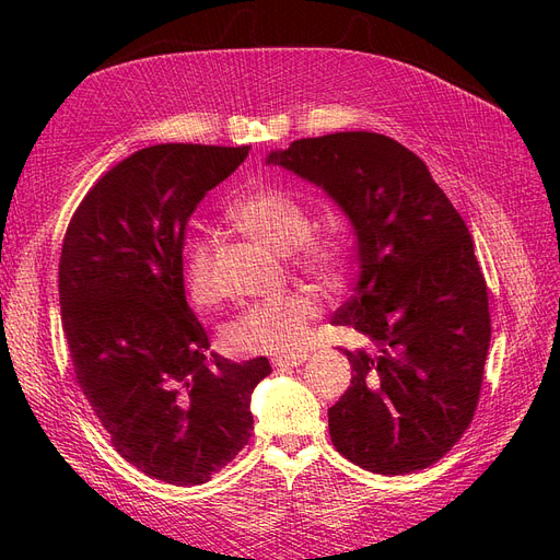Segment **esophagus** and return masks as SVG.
Returning a JSON list of instances; mask_svg holds the SVG:
<instances>
[{
	"label": "esophagus",
	"instance_id": "34e87169",
	"mask_svg": "<svg viewBox=\"0 0 560 560\" xmlns=\"http://www.w3.org/2000/svg\"><path fill=\"white\" fill-rule=\"evenodd\" d=\"M306 360H308L306 352H296V354H276V358L270 362H273L276 369H290V366L303 364Z\"/></svg>",
	"mask_w": 560,
	"mask_h": 560
}]
</instances>
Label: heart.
Masks as SVG:
<instances>
[{
  "label": "heart",
  "mask_w": 560,
  "mask_h": 560,
  "mask_svg": "<svg viewBox=\"0 0 560 560\" xmlns=\"http://www.w3.org/2000/svg\"><path fill=\"white\" fill-rule=\"evenodd\" d=\"M229 222L278 252H294V266L327 290L343 287L350 249L341 233L311 231L306 206L280 186H259L229 208ZM184 282L198 306H212L222 294L214 268L212 238H196L186 254ZM319 306L306 290H287L249 303L226 329V343L238 352H292L306 341Z\"/></svg>",
  "instance_id": "b5f03b06"
}]
</instances>
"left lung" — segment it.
I'll use <instances>...</instances> for the list:
<instances>
[{"label": "left lung", "mask_w": 560, "mask_h": 560, "mask_svg": "<svg viewBox=\"0 0 560 560\" xmlns=\"http://www.w3.org/2000/svg\"><path fill=\"white\" fill-rule=\"evenodd\" d=\"M322 186L358 235L360 280L331 317L366 338L343 350L346 395L329 409L336 451L374 474L444 457L477 411L490 346L486 280L460 212L413 151L352 130L270 151Z\"/></svg>", "instance_id": "obj_1"}]
</instances>
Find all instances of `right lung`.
Wrapping results in <instances>:
<instances>
[{"label":"right lung","mask_w":560,"mask_h":560,"mask_svg":"<svg viewBox=\"0 0 560 560\" xmlns=\"http://www.w3.org/2000/svg\"><path fill=\"white\" fill-rule=\"evenodd\" d=\"M249 147L156 144L116 163L67 226L60 317L74 381L112 446L147 477L198 486L252 436L266 358L212 354L184 296V231Z\"/></svg>","instance_id":"add662e5"}]
</instances>
